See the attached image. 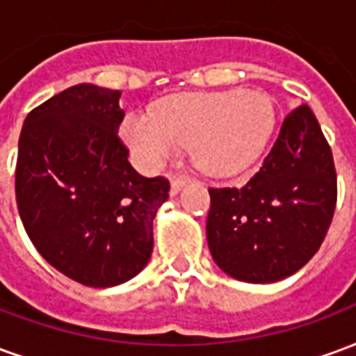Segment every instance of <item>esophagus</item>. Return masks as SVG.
Here are the masks:
<instances>
[{
  "label": "esophagus",
  "mask_w": 356,
  "mask_h": 356,
  "mask_svg": "<svg viewBox=\"0 0 356 356\" xmlns=\"http://www.w3.org/2000/svg\"><path fill=\"white\" fill-rule=\"evenodd\" d=\"M186 186V179L183 177H171V188H170V193L171 196H177L183 188Z\"/></svg>",
  "instance_id": "1"
}]
</instances>
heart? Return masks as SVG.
Segmentation results:
<instances>
[{
    "label": "heart",
    "mask_w": 356,
    "mask_h": 356,
    "mask_svg": "<svg viewBox=\"0 0 356 356\" xmlns=\"http://www.w3.org/2000/svg\"><path fill=\"white\" fill-rule=\"evenodd\" d=\"M273 122L275 112L265 93L219 91L173 99L156 116L131 112L122 124V137L147 168H162L183 145H191L202 171L232 177L261 156Z\"/></svg>",
    "instance_id": "b5f03b06"
}]
</instances>
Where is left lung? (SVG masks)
Returning a JSON list of instances; mask_svg holds the SVG:
<instances>
[{"instance_id": "1", "label": "left lung", "mask_w": 356, "mask_h": 356, "mask_svg": "<svg viewBox=\"0 0 356 356\" xmlns=\"http://www.w3.org/2000/svg\"><path fill=\"white\" fill-rule=\"evenodd\" d=\"M206 236L223 273L252 284L278 282L313 257L337 198L336 168L313 110L284 118L263 165L240 188H209Z\"/></svg>"}]
</instances>
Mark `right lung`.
I'll return each instance as SVG.
<instances>
[{"label":"right lung","mask_w":356,"mask_h":356,"mask_svg":"<svg viewBox=\"0 0 356 356\" xmlns=\"http://www.w3.org/2000/svg\"><path fill=\"white\" fill-rule=\"evenodd\" d=\"M120 91L80 83L24 120L15 193L35 250L68 278L118 286L147 267L152 221L170 198L163 177H143L118 139Z\"/></svg>","instance_id":"obj_1"}]
</instances>
